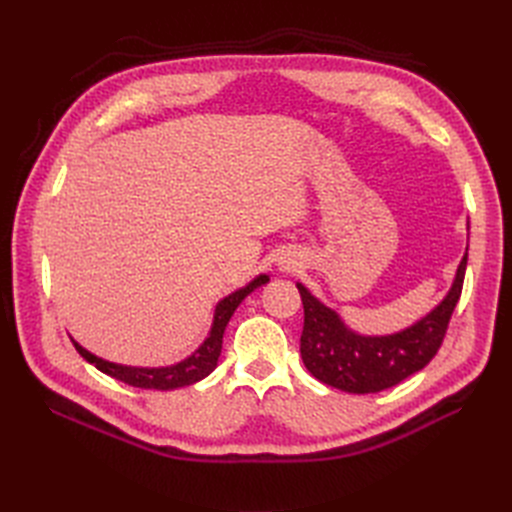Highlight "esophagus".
I'll use <instances>...</instances> for the list:
<instances>
[{
    "label": "esophagus",
    "mask_w": 512,
    "mask_h": 512,
    "mask_svg": "<svg viewBox=\"0 0 512 512\" xmlns=\"http://www.w3.org/2000/svg\"><path fill=\"white\" fill-rule=\"evenodd\" d=\"M282 265H284V269H294V262H288V260H284Z\"/></svg>",
    "instance_id": "34e87169"
}]
</instances>
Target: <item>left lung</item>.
<instances>
[{
	"instance_id": "8db88e82",
	"label": "left lung",
	"mask_w": 512,
	"mask_h": 512,
	"mask_svg": "<svg viewBox=\"0 0 512 512\" xmlns=\"http://www.w3.org/2000/svg\"><path fill=\"white\" fill-rule=\"evenodd\" d=\"M468 250L461 258L453 288L444 301L406 331L365 337L350 331L339 316L297 284L303 301L301 359L320 382L348 393H378L423 369L438 354L448 322L461 297Z\"/></svg>"
}]
</instances>
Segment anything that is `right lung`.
<instances>
[{
  "mask_svg": "<svg viewBox=\"0 0 512 512\" xmlns=\"http://www.w3.org/2000/svg\"><path fill=\"white\" fill-rule=\"evenodd\" d=\"M269 277L267 275H258L256 280H252L245 288H239L237 292L228 294L226 299H222L215 307V316H213V327L209 337L203 342L192 356L188 359L170 365V367H128V365H117V363H108L104 359H98L96 354L87 352L83 346H79L72 339V344L79 352L83 359L91 365H96L102 374L111 376L115 380L126 382L130 386H138V389H156V391H170V389H179V386H190L198 380H203L205 376H209L211 371L218 367V359L222 352V337H224V329L230 320V316L235 314V309L239 307V303L247 297V294L254 292L258 286L267 284Z\"/></svg>",
  "mask_w": 512,
  "mask_h": 512,
  "instance_id": "add662e5",
  "label": "right lung"
}]
</instances>
